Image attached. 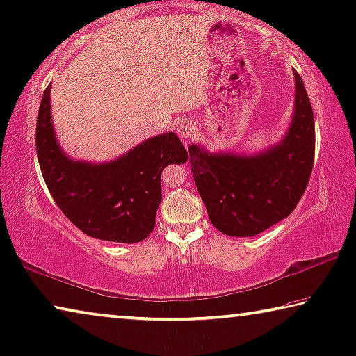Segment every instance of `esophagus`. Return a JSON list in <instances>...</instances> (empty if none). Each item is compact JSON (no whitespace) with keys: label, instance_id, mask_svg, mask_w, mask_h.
Returning a JSON list of instances; mask_svg holds the SVG:
<instances>
[{"label":"esophagus","instance_id":"34e87169","mask_svg":"<svg viewBox=\"0 0 356 356\" xmlns=\"http://www.w3.org/2000/svg\"><path fill=\"white\" fill-rule=\"evenodd\" d=\"M177 133L180 138L188 140V139L196 136V133H198V125L193 122H182L177 128Z\"/></svg>","mask_w":356,"mask_h":356}]
</instances>
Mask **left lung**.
<instances>
[{
	"label": "left lung",
	"mask_w": 356,
	"mask_h": 356,
	"mask_svg": "<svg viewBox=\"0 0 356 356\" xmlns=\"http://www.w3.org/2000/svg\"><path fill=\"white\" fill-rule=\"evenodd\" d=\"M295 74L293 118L280 143L259 154L207 152L191 144L196 188L213 227L233 238H252L290 216L314 168L315 123L302 79Z\"/></svg>",
	"instance_id": "1"
}]
</instances>
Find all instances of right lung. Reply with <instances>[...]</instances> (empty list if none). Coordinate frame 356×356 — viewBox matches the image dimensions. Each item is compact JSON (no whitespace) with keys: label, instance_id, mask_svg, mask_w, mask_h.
Returning a JSON list of instances; mask_svg holds the SVG:
<instances>
[{"label":"right lung","instance_id":"obj_1","mask_svg":"<svg viewBox=\"0 0 356 356\" xmlns=\"http://www.w3.org/2000/svg\"><path fill=\"white\" fill-rule=\"evenodd\" d=\"M36 152L42 177L61 212L82 233L122 244L140 242L152 233L161 202V171L188 160L176 133L145 139L104 163L67 156L55 136L50 86L39 106Z\"/></svg>","mask_w":356,"mask_h":356}]
</instances>
